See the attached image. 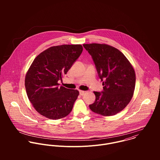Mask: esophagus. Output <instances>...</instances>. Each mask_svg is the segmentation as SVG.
<instances>
[{"mask_svg": "<svg viewBox=\"0 0 160 160\" xmlns=\"http://www.w3.org/2000/svg\"><path fill=\"white\" fill-rule=\"evenodd\" d=\"M79 93H80V96H83V95H84L85 92V91H83V90H80L79 91Z\"/></svg>", "mask_w": 160, "mask_h": 160, "instance_id": "1", "label": "esophagus"}]
</instances>
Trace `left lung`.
Listing matches in <instances>:
<instances>
[{
  "mask_svg": "<svg viewBox=\"0 0 160 160\" xmlns=\"http://www.w3.org/2000/svg\"><path fill=\"white\" fill-rule=\"evenodd\" d=\"M83 46L92 56L104 85L101 92H94L96 100L89 108L102 116L115 115L132 98L135 85L133 68L122 52L110 45L90 43Z\"/></svg>",
  "mask_w": 160,
  "mask_h": 160,
  "instance_id": "left-lung-1",
  "label": "left lung"
}]
</instances>
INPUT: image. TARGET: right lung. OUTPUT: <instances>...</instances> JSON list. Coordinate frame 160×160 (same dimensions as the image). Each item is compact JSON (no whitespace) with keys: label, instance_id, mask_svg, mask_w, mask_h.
<instances>
[{"label":"right lung","instance_id":"right-lung-1","mask_svg":"<svg viewBox=\"0 0 160 160\" xmlns=\"http://www.w3.org/2000/svg\"><path fill=\"white\" fill-rule=\"evenodd\" d=\"M81 45L51 47L38 55L26 75L28 98L36 111L49 119L58 120L69 115L79 92L59 86L82 54Z\"/></svg>","mask_w":160,"mask_h":160}]
</instances>
